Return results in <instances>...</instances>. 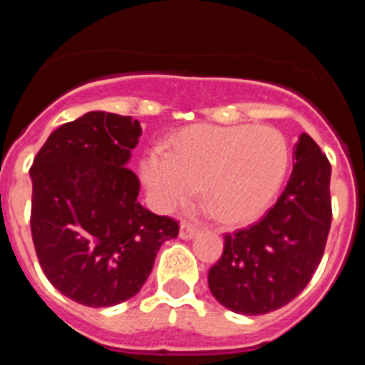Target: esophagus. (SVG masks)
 <instances>
[{"label": "esophagus", "mask_w": 365, "mask_h": 365, "mask_svg": "<svg viewBox=\"0 0 365 365\" xmlns=\"http://www.w3.org/2000/svg\"><path fill=\"white\" fill-rule=\"evenodd\" d=\"M199 232L197 227H193L192 222H186L182 221L180 222V228H179V235H180V240H192V237H195Z\"/></svg>", "instance_id": "esophagus-1"}]
</instances>
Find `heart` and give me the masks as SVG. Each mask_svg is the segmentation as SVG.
Wrapping results in <instances>:
<instances>
[{
    "instance_id": "1",
    "label": "heart",
    "mask_w": 365,
    "mask_h": 365,
    "mask_svg": "<svg viewBox=\"0 0 365 365\" xmlns=\"http://www.w3.org/2000/svg\"><path fill=\"white\" fill-rule=\"evenodd\" d=\"M173 151L153 148L143 179L153 205L172 212L205 185L206 199L227 225L256 221L269 210L289 170V144L269 125H192Z\"/></svg>"
}]
</instances>
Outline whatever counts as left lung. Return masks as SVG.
Returning a JSON list of instances; mask_svg holds the SVG:
<instances>
[{"label": "left lung", "instance_id": "1", "mask_svg": "<svg viewBox=\"0 0 365 365\" xmlns=\"http://www.w3.org/2000/svg\"><path fill=\"white\" fill-rule=\"evenodd\" d=\"M292 173L276 205L250 228L225 235L208 287L237 314H267L296 298L320 265L331 228V164L302 133Z\"/></svg>", "mask_w": 365, "mask_h": 365}]
</instances>
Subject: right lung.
Segmentation results:
<instances>
[{"instance_id": "right-lung-1", "label": "right lung", "mask_w": 365, "mask_h": 365, "mask_svg": "<svg viewBox=\"0 0 365 365\" xmlns=\"http://www.w3.org/2000/svg\"><path fill=\"white\" fill-rule=\"evenodd\" d=\"M138 120L89 111L60 125L31 168V232L43 274L63 296L111 307L146 283L160 245L179 234L172 217L137 201L128 166Z\"/></svg>"}]
</instances>
